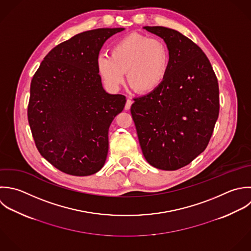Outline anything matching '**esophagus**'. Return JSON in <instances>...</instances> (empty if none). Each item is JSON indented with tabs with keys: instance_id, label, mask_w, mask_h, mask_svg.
Instances as JSON below:
<instances>
[{
	"instance_id": "obj_1",
	"label": "esophagus",
	"mask_w": 251,
	"mask_h": 251,
	"mask_svg": "<svg viewBox=\"0 0 251 251\" xmlns=\"http://www.w3.org/2000/svg\"><path fill=\"white\" fill-rule=\"evenodd\" d=\"M132 103H133V100H132L130 98H128V99H127V101H126V104H125V109H127V110L130 109Z\"/></svg>"
}]
</instances>
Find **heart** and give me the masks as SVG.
Masks as SVG:
<instances>
[{
  "label": "heart",
  "mask_w": 251,
  "mask_h": 251,
  "mask_svg": "<svg viewBox=\"0 0 251 251\" xmlns=\"http://www.w3.org/2000/svg\"><path fill=\"white\" fill-rule=\"evenodd\" d=\"M170 65L166 44L139 33H132L117 41L111 54L101 53L97 58V69L104 85L116 91L127 83L136 93L154 92L165 80Z\"/></svg>",
  "instance_id": "obj_1"
}]
</instances>
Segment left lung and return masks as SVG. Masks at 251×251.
Wrapping results in <instances>:
<instances>
[{"label":"left lung","instance_id":"left-lung-1","mask_svg":"<svg viewBox=\"0 0 251 251\" xmlns=\"http://www.w3.org/2000/svg\"><path fill=\"white\" fill-rule=\"evenodd\" d=\"M164 40L170 65L154 92L134 99L131 114L143 154L153 167L174 171L207 147L219 115V86L202 50L182 33L144 27Z\"/></svg>","mask_w":251,"mask_h":251}]
</instances>
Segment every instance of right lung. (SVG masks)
<instances>
[{
    "label": "right lung",
    "instance_id": "right-lung-1",
    "mask_svg": "<svg viewBox=\"0 0 251 251\" xmlns=\"http://www.w3.org/2000/svg\"><path fill=\"white\" fill-rule=\"evenodd\" d=\"M124 28L79 33L54 47L35 72L27 115L41 155L63 173L89 176L104 165L108 129L126 103L107 94L97 69L104 42Z\"/></svg>",
    "mask_w": 251,
    "mask_h": 251
}]
</instances>
